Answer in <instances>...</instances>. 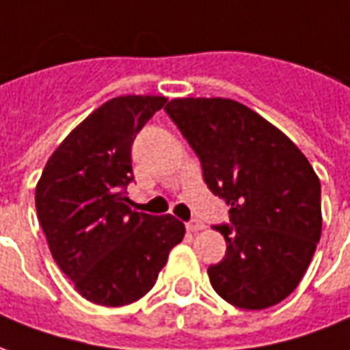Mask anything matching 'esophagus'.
<instances>
[{"label": "esophagus", "mask_w": 350, "mask_h": 350, "mask_svg": "<svg viewBox=\"0 0 350 350\" xmlns=\"http://www.w3.org/2000/svg\"><path fill=\"white\" fill-rule=\"evenodd\" d=\"M185 227H187L189 233H197L200 229H204V224H202V221H189Z\"/></svg>", "instance_id": "esophagus-1"}]
</instances>
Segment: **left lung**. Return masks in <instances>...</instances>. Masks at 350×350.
I'll return each mask as SVG.
<instances>
[{"label":"left lung","instance_id":"obj_1","mask_svg":"<svg viewBox=\"0 0 350 350\" xmlns=\"http://www.w3.org/2000/svg\"><path fill=\"white\" fill-rule=\"evenodd\" d=\"M167 113L202 165L208 189L231 206L216 226L226 258L208 267L212 288L246 311L277 305L305 275L322 233L320 180L275 124L231 98H174Z\"/></svg>","mask_w":350,"mask_h":350}]
</instances>
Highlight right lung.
Returning a JSON list of instances; mask_svg holds the SVG:
<instances>
[{
	"label": "right lung",
	"instance_id": "1",
	"mask_svg": "<svg viewBox=\"0 0 350 350\" xmlns=\"http://www.w3.org/2000/svg\"><path fill=\"white\" fill-rule=\"evenodd\" d=\"M165 96L107 100L53 151L36 185V210L56 265L87 301L123 307L150 292L185 226L129 206L131 146Z\"/></svg>",
	"mask_w": 350,
	"mask_h": 350
}]
</instances>
